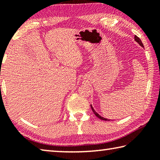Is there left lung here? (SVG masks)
Masks as SVG:
<instances>
[{
  "mask_svg": "<svg viewBox=\"0 0 160 160\" xmlns=\"http://www.w3.org/2000/svg\"><path fill=\"white\" fill-rule=\"evenodd\" d=\"M135 41L136 42H138V44L141 46V47H144V46H143V44H142V42H141V40L140 39V38L139 37H138L136 35H135ZM91 106V109H92V112H93V113H94V114H95V116H97V117H98L99 118H100V119H102V120H104V121H107L108 119H107V118H103L102 116H101L100 115H99L98 113H97L95 111H94V109H93V107H92V105H90Z\"/></svg>",
  "mask_w": 160,
  "mask_h": 160,
  "instance_id": "obj_1",
  "label": "left lung"
}]
</instances>
